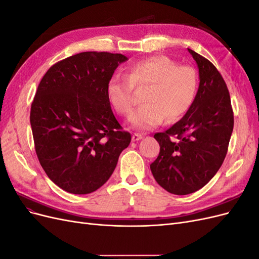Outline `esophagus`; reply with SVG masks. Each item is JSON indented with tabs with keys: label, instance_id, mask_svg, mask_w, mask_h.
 Segmentation results:
<instances>
[{
	"label": "esophagus",
	"instance_id": "obj_1",
	"mask_svg": "<svg viewBox=\"0 0 259 259\" xmlns=\"http://www.w3.org/2000/svg\"><path fill=\"white\" fill-rule=\"evenodd\" d=\"M144 136L140 135V134H133L132 135V140L133 142H137V140H140Z\"/></svg>",
	"mask_w": 259,
	"mask_h": 259
}]
</instances>
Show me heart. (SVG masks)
Returning a JSON list of instances; mask_svg holds the SVG:
<instances>
[{"instance_id":"obj_1","label":"heart","mask_w":259,"mask_h":259,"mask_svg":"<svg viewBox=\"0 0 259 259\" xmlns=\"http://www.w3.org/2000/svg\"><path fill=\"white\" fill-rule=\"evenodd\" d=\"M134 88H148L145 105L130 117L137 131H149L165 117L174 122L191 107L198 91V73L191 66H177L166 56L155 55L136 61L127 70V76L115 75L107 86L108 98L116 112L130 115L135 106Z\"/></svg>"}]
</instances>
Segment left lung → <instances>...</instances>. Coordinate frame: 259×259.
Instances as JSON below:
<instances>
[{
	"label": "left lung",
	"mask_w": 259,
	"mask_h": 259,
	"mask_svg": "<svg viewBox=\"0 0 259 259\" xmlns=\"http://www.w3.org/2000/svg\"><path fill=\"white\" fill-rule=\"evenodd\" d=\"M199 68V90L187 113L154 138L160 153L150 164L162 188L177 195L198 191L214 177L226 158L233 130L229 91L209 60L188 49Z\"/></svg>",
	"instance_id": "left-lung-1"
}]
</instances>
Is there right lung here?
<instances>
[{"label": "right lung", "mask_w": 259, "mask_h": 259, "mask_svg": "<svg viewBox=\"0 0 259 259\" xmlns=\"http://www.w3.org/2000/svg\"><path fill=\"white\" fill-rule=\"evenodd\" d=\"M127 57L84 52L53 65L37 86L30 123L46 175L73 194L96 191L131 143L112 112L107 86Z\"/></svg>", "instance_id": "obj_1"}]
</instances>
